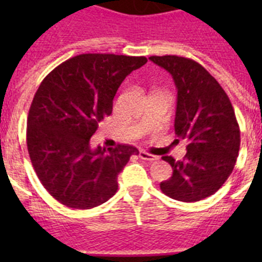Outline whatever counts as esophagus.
I'll list each match as a JSON object with an SVG mask.
<instances>
[{
  "instance_id": "obj_1",
  "label": "esophagus",
  "mask_w": 262,
  "mask_h": 262,
  "mask_svg": "<svg viewBox=\"0 0 262 262\" xmlns=\"http://www.w3.org/2000/svg\"><path fill=\"white\" fill-rule=\"evenodd\" d=\"M139 157H140L142 160H145V161H156V160H159V157L157 156L148 154V152H145V151L139 152Z\"/></svg>"
}]
</instances>
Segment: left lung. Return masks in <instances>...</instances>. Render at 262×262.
<instances>
[{"label":"left lung","instance_id":"left-lung-1","mask_svg":"<svg viewBox=\"0 0 262 262\" xmlns=\"http://www.w3.org/2000/svg\"><path fill=\"white\" fill-rule=\"evenodd\" d=\"M149 60L174 80V131L187 143V154L181 161L163 157L173 174L160 184V189L181 202L205 200L227 181L239 156L240 128L232 103L219 82L194 60L174 55Z\"/></svg>","mask_w":262,"mask_h":262}]
</instances>
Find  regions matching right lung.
<instances>
[{"label": "right lung", "instance_id": "obj_1", "mask_svg": "<svg viewBox=\"0 0 262 262\" xmlns=\"http://www.w3.org/2000/svg\"><path fill=\"white\" fill-rule=\"evenodd\" d=\"M144 56L82 53L67 60L41 81L27 117V149L46 190L71 209H93L118 190V174L135 147H90V138L113 111L126 76Z\"/></svg>", "mask_w": 262, "mask_h": 262}]
</instances>
